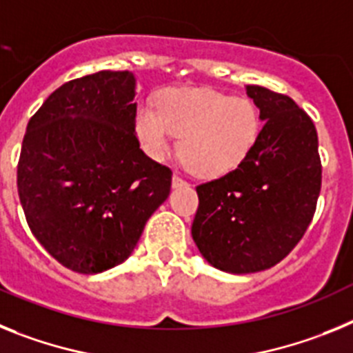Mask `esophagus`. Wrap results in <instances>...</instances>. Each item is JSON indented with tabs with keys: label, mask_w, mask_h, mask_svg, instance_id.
Returning <instances> with one entry per match:
<instances>
[{
	"label": "esophagus",
	"mask_w": 353,
	"mask_h": 353,
	"mask_svg": "<svg viewBox=\"0 0 353 353\" xmlns=\"http://www.w3.org/2000/svg\"><path fill=\"white\" fill-rule=\"evenodd\" d=\"M186 185V181L183 179V177L181 176H177V174H174V177H172V186L174 188H179V186H185Z\"/></svg>",
	"instance_id": "34e87169"
}]
</instances>
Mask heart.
<instances>
[{"instance_id": "b5f03b06", "label": "heart", "mask_w": 353, "mask_h": 353, "mask_svg": "<svg viewBox=\"0 0 353 353\" xmlns=\"http://www.w3.org/2000/svg\"><path fill=\"white\" fill-rule=\"evenodd\" d=\"M134 133L149 156L161 159L179 139V156L190 172L219 177L234 170L256 145L261 119L247 97L213 88H170L158 99V112L140 106Z\"/></svg>"}]
</instances>
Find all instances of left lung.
<instances>
[{
	"instance_id": "obj_1",
	"label": "left lung",
	"mask_w": 353,
	"mask_h": 353,
	"mask_svg": "<svg viewBox=\"0 0 353 353\" xmlns=\"http://www.w3.org/2000/svg\"><path fill=\"white\" fill-rule=\"evenodd\" d=\"M265 121L256 145L234 170L197 188L192 236L216 268L252 274L272 268L307 231L321 190L318 134L291 97L249 85Z\"/></svg>"
}]
</instances>
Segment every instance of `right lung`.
Listing matches in <instances>:
<instances>
[{
  "label": "right lung",
  "mask_w": 353,
  "mask_h": 353,
  "mask_svg": "<svg viewBox=\"0 0 353 353\" xmlns=\"http://www.w3.org/2000/svg\"><path fill=\"white\" fill-rule=\"evenodd\" d=\"M134 78L101 70L70 79L26 125L17 192L39 243L78 274L130 257L170 194L172 170L140 149Z\"/></svg>",
  "instance_id": "add662e5"
}]
</instances>
